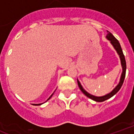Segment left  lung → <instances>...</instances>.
I'll list each match as a JSON object with an SVG mask.
<instances>
[{
    "label": "left lung",
    "instance_id": "obj_1",
    "mask_svg": "<svg viewBox=\"0 0 134 134\" xmlns=\"http://www.w3.org/2000/svg\"><path fill=\"white\" fill-rule=\"evenodd\" d=\"M106 37H107V38H108V40H110V42H111V43L112 44V46H114L115 50L117 51V53L119 54V58H120V60H121V66H122V69H123V71H122V74H121V78H120V81H119V84L115 87V88L113 89V91H112V92H110V93H108V94L105 95V96H104L96 97V96H93V95L89 94L88 92L86 91L83 88V87L81 86L80 82L77 80V83H78L79 87L81 91L83 92V94L85 95V96H86L88 98H89L92 99V100H93L96 101V102H103V101L110 98L111 97H112L114 95L116 94L117 92L119 91V89L121 88V86H122V84H123V83H124V78H125V75H126V60H125V58H124L123 51H122V49H121V46H120V44H119L118 40H117V38L114 36L112 35V34L110 33V32H108V35H107Z\"/></svg>",
    "mask_w": 134,
    "mask_h": 134
}]
</instances>
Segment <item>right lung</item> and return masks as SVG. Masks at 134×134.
<instances>
[{
  "instance_id": "obj_1",
  "label": "right lung",
  "mask_w": 134,
  "mask_h": 134,
  "mask_svg": "<svg viewBox=\"0 0 134 134\" xmlns=\"http://www.w3.org/2000/svg\"><path fill=\"white\" fill-rule=\"evenodd\" d=\"M52 96H53V94H52V95H51V96H50V98H48V100H49V99H50V98H51V97H52ZM41 105V104H38V105Z\"/></svg>"
}]
</instances>
